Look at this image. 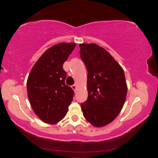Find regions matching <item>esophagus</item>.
<instances>
[{
	"label": "esophagus",
	"mask_w": 158,
	"mask_h": 158,
	"mask_svg": "<svg viewBox=\"0 0 158 158\" xmlns=\"http://www.w3.org/2000/svg\"><path fill=\"white\" fill-rule=\"evenodd\" d=\"M72 89H73L74 90H77V85L74 84V85H72Z\"/></svg>",
	"instance_id": "1"
}]
</instances>
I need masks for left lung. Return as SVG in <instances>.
Listing matches in <instances>:
<instances>
[{
	"mask_svg": "<svg viewBox=\"0 0 158 158\" xmlns=\"http://www.w3.org/2000/svg\"><path fill=\"white\" fill-rule=\"evenodd\" d=\"M80 56L88 70V98L81 104L84 116L95 127L110 123L121 112L127 86L121 66L104 48L80 44Z\"/></svg>",
	"mask_w": 158,
	"mask_h": 158,
	"instance_id": "8db88e82",
	"label": "left lung"
}]
</instances>
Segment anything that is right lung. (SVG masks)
<instances>
[{"mask_svg":"<svg viewBox=\"0 0 158 158\" xmlns=\"http://www.w3.org/2000/svg\"><path fill=\"white\" fill-rule=\"evenodd\" d=\"M76 44L60 43L48 49L32 68L27 92L32 109L42 121L56 124L65 116L73 100L74 90L65 84L63 63Z\"/></svg>","mask_w":158,"mask_h":158,"instance_id":"add662e5","label":"right lung"}]
</instances>
